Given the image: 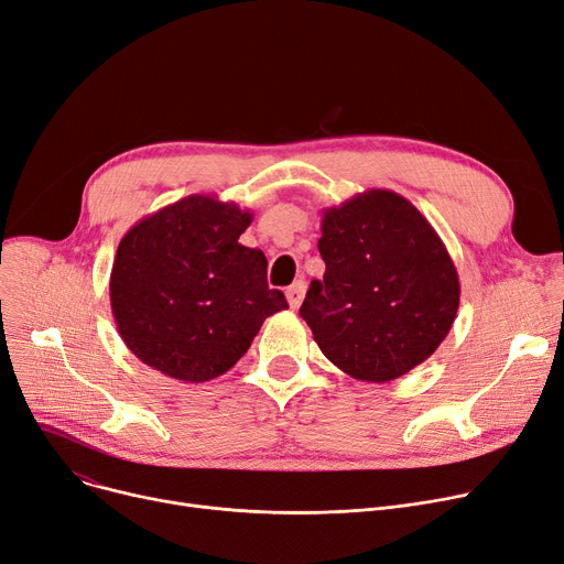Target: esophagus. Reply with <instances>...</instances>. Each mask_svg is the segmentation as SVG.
Here are the masks:
<instances>
[{
    "label": "esophagus",
    "instance_id": "obj_1",
    "mask_svg": "<svg viewBox=\"0 0 564 564\" xmlns=\"http://www.w3.org/2000/svg\"><path fill=\"white\" fill-rule=\"evenodd\" d=\"M304 294H306V283H304V281L292 283V285L285 290V300H288L290 308H300L302 302H304Z\"/></svg>",
    "mask_w": 564,
    "mask_h": 564
}]
</instances>
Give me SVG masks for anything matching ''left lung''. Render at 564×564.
<instances>
[{
    "label": "left lung",
    "mask_w": 564,
    "mask_h": 564,
    "mask_svg": "<svg viewBox=\"0 0 564 564\" xmlns=\"http://www.w3.org/2000/svg\"><path fill=\"white\" fill-rule=\"evenodd\" d=\"M319 256L300 315L343 372L383 383L427 361L459 308L455 262L404 196L368 189L324 210Z\"/></svg>",
    "instance_id": "obj_1"
}]
</instances>
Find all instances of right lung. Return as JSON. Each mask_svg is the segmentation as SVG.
<instances>
[{"mask_svg": "<svg viewBox=\"0 0 564 564\" xmlns=\"http://www.w3.org/2000/svg\"><path fill=\"white\" fill-rule=\"evenodd\" d=\"M253 215L192 194L137 221L118 245L109 297L128 349L166 377L210 381L245 357L262 322L288 308L267 258L240 245Z\"/></svg>", "mask_w": 564, "mask_h": 564, "instance_id": "right-lung-1", "label": "right lung"}]
</instances>
